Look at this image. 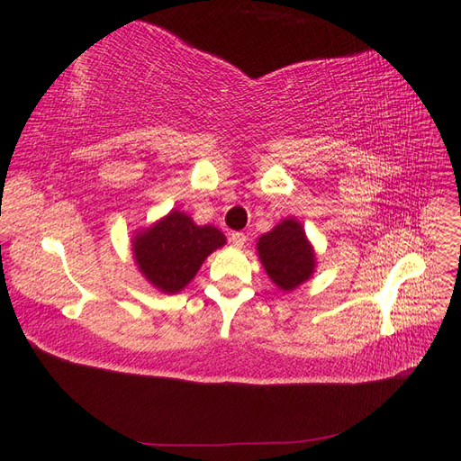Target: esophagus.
<instances>
[{
    "mask_svg": "<svg viewBox=\"0 0 461 461\" xmlns=\"http://www.w3.org/2000/svg\"><path fill=\"white\" fill-rule=\"evenodd\" d=\"M229 240L232 242V246H236V248H242L244 244H246V234L244 232H230L229 234Z\"/></svg>",
    "mask_w": 461,
    "mask_h": 461,
    "instance_id": "1",
    "label": "esophagus"
}]
</instances>
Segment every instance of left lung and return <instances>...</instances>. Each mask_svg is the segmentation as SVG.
<instances>
[{
	"label": "left lung",
	"mask_w": 461,
	"mask_h": 461,
	"mask_svg": "<svg viewBox=\"0 0 461 461\" xmlns=\"http://www.w3.org/2000/svg\"><path fill=\"white\" fill-rule=\"evenodd\" d=\"M258 254L271 281L283 290H294L308 281L315 267L313 248L294 219H286L263 234L258 242Z\"/></svg>",
	"instance_id": "left-lung-1"
}]
</instances>
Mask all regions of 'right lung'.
Here are the masks:
<instances>
[{
    "instance_id": "add662e5",
    "label": "right lung",
    "mask_w": 461,
    "mask_h": 461,
    "mask_svg": "<svg viewBox=\"0 0 461 461\" xmlns=\"http://www.w3.org/2000/svg\"><path fill=\"white\" fill-rule=\"evenodd\" d=\"M222 244L225 236L215 227H198L188 215L171 212L136 236L132 249L148 281L173 294L192 281L203 259Z\"/></svg>"
}]
</instances>
